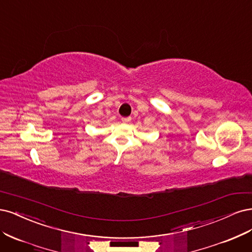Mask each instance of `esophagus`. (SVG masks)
Here are the masks:
<instances>
[{
    "label": "esophagus",
    "mask_w": 252,
    "mask_h": 252,
    "mask_svg": "<svg viewBox=\"0 0 252 252\" xmlns=\"http://www.w3.org/2000/svg\"><path fill=\"white\" fill-rule=\"evenodd\" d=\"M121 121H123L124 124H127V123H129V121H131V117H124V118H121Z\"/></svg>",
    "instance_id": "esophagus-1"
}]
</instances>
